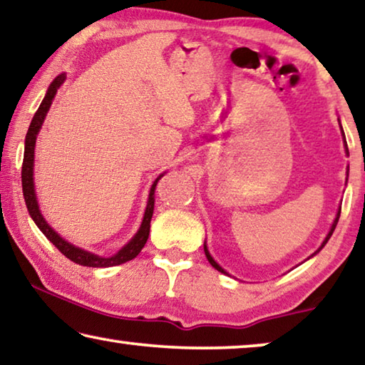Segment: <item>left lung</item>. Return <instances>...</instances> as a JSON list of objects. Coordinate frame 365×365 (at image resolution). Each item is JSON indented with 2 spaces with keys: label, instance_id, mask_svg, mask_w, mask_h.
Returning <instances> with one entry per match:
<instances>
[{
  "label": "left lung",
  "instance_id": "8db88e82",
  "mask_svg": "<svg viewBox=\"0 0 365 365\" xmlns=\"http://www.w3.org/2000/svg\"><path fill=\"white\" fill-rule=\"evenodd\" d=\"M339 127H341V122H339ZM341 132H343V127H341ZM343 142H344V148H346V155L349 156V150H347V145H346V138H344V132H343ZM347 175H349V166H347ZM347 181V179H346ZM339 215H341V207L338 209V214H336V218L333 220V225H331V228H329V232H328V235H327V238L323 240V243H322V246H319V248L315 251V253H313L310 257H313L315 255H318L319 251L323 250V246L328 243V240L331 238V235H333V232H334V228H336V225H338V220H339ZM204 251H205V256H207V259H209V262L212 266H214L218 272H222V274H227V276H230V274L225 271V269H223L220 264H218V262L214 259V257H212V255L209 253V250H207V243H204ZM310 257H308V259H310Z\"/></svg>",
  "mask_w": 365,
  "mask_h": 365
}]
</instances>
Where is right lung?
Segmentation results:
<instances>
[{
  "mask_svg": "<svg viewBox=\"0 0 365 365\" xmlns=\"http://www.w3.org/2000/svg\"><path fill=\"white\" fill-rule=\"evenodd\" d=\"M65 80H66V75L65 73H61V75H58L52 83H50V86L46 93V98L42 99V103H41V106H38L37 112L34 114L32 122L29 125V130H27V133H26L24 161H22L21 178H22V192H24L27 210H29V215L32 217V220L36 222V225L38 227V230H41L43 235H46L50 243H53L55 246H57V250L61 255H65L68 259L76 262V264H81L86 267H112V266L124 264V262L130 261L135 256H138V253L142 251L145 243H147L148 235H150V222H151V217H153V209H155V189H156V184H158L160 179L165 176V173L156 178L155 182L151 184L147 209H145L143 220H142V225H140V228H138V232L133 235V238L128 241L125 246H122V248L117 251L114 256L104 257V256L89 253V251L78 248V246L71 245L70 241L61 238L60 235L48 225L47 220L42 215L41 209H38L36 184H34V156H36L34 155V151H36L37 135H38V132H41L43 120H46V115L50 109V106H52V103H53L55 94H57L58 88L63 85Z\"/></svg>",
  "mask_w": 365,
  "mask_h": 365,
  "instance_id": "add662e5",
  "label": "right lung"
}]
</instances>
